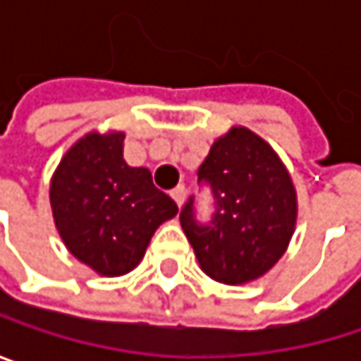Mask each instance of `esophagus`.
Here are the masks:
<instances>
[{
    "mask_svg": "<svg viewBox=\"0 0 361 361\" xmlns=\"http://www.w3.org/2000/svg\"><path fill=\"white\" fill-rule=\"evenodd\" d=\"M171 198L178 202V207H181V204H183V200H185V188H183V185H178V188L171 192Z\"/></svg>",
    "mask_w": 361,
    "mask_h": 361,
    "instance_id": "34e87169",
    "label": "esophagus"
}]
</instances>
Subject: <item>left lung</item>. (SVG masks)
<instances>
[{
	"label": "left lung",
	"mask_w": 361,
	"mask_h": 361,
	"mask_svg": "<svg viewBox=\"0 0 361 361\" xmlns=\"http://www.w3.org/2000/svg\"><path fill=\"white\" fill-rule=\"evenodd\" d=\"M215 213L200 224L194 196L180 213L200 269L224 284H247L284 255L297 224V192L276 150L247 127L217 137L198 169Z\"/></svg>",
	"instance_id": "obj_1"
}]
</instances>
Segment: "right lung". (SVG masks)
<instances>
[{
	"label": "right lung",
	"mask_w": 361,
	"mask_h": 361,
	"mask_svg": "<svg viewBox=\"0 0 361 361\" xmlns=\"http://www.w3.org/2000/svg\"><path fill=\"white\" fill-rule=\"evenodd\" d=\"M123 131H92L62 157L49 183L56 230L81 263L123 276L144 257L157 228L178 215L146 167L123 159Z\"/></svg>",
	"instance_id": "obj_1"
}]
</instances>
